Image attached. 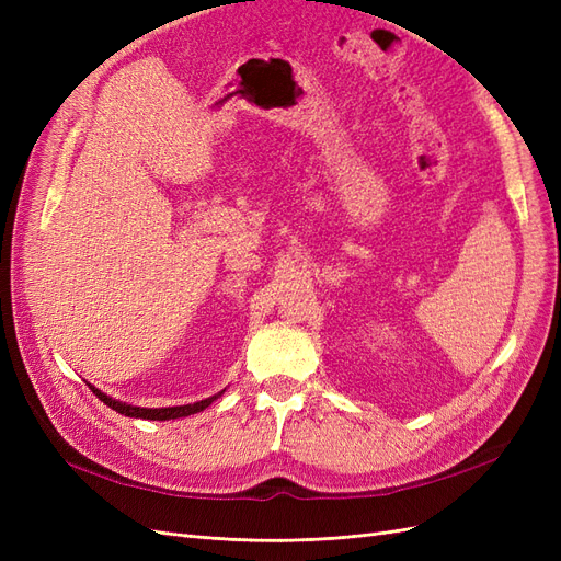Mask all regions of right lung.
Returning a JSON list of instances; mask_svg holds the SVG:
<instances>
[{"label":"right lung","instance_id":"1","mask_svg":"<svg viewBox=\"0 0 561 561\" xmlns=\"http://www.w3.org/2000/svg\"><path fill=\"white\" fill-rule=\"evenodd\" d=\"M93 388V386H91ZM93 393L103 400L107 407H112L114 412L124 414V416H130V419H149V421H168V419H182V416H192L196 412H203L206 410L208 404H213L219 396L217 393L213 398H206L201 402H194V404H178V407H159V410H154V407H133V404H126V402H118V400H112L110 396H105L103 390L93 388Z\"/></svg>","mask_w":561,"mask_h":561}]
</instances>
